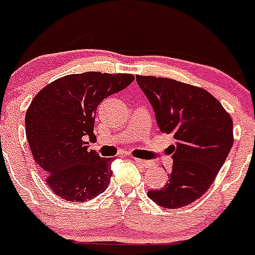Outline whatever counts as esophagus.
Segmentation results:
<instances>
[{"label":"esophagus","mask_w":255,"mask_h":255,"mask_svg":"<svg viewBox=\"0 0 255 255\" xmlns=\"http://www.w3.org/2000/svg\"><path fill=\"white\" fill-rule=\"evenodd\" d=\"M130 160L133 161V163H135V164H138V165L139 166H142V168H150L151 166V163L150 161H146V160H143V159H138V158H130Z\"/></svg>","instance_id":"esophagus-1"}]
</instances>
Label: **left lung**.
<instances>
[{
  "label": "left lung",
  "instance_id": "left-lung-1",
  "mask_svg": "<svg viewBox=\"0 0 255 255\" xmlns=\"http://www.w3.org/2000/svg\"><path fill=\"white\" fill-rule=\"evenodd\" d=\"M155 113L161 133L174 135L173 166L164 187L148 197L164 208H180L207 191L233 145V122L216 97L173 79L135 76Z\"/></svg>",
  "mask_w": 255,
  "mask_h": 255
}]
</instances>
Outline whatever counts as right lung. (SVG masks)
Wrapping results in <instances>:
<instances>
[{"instance_id":"add662e5","label":"right lung","mask_w":255,"mask_h":255,"mask_svg":"<svg viewBox=\"0 0 255 255\" xmlns=\"http://www.w3.org/2000/svg\"><path fill=\"white\" fill-rule=\"evenodd\" d=\"M130 74L90 71L60 78L40 90L25 113V134L49 189L70 202L104 192L112 158L89 150L96 110L106 97L133 82Z\"/></svg>"}]
</instances>
